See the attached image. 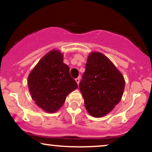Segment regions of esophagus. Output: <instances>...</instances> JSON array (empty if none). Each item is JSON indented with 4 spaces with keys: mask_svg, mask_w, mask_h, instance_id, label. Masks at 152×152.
<instances>
[{
    "mask_svg": "<svg viewBox=\"0 0 152 152\" xmlns=\"http://www.w3.org/2000/svg\"><path fill=\"white\" fill-rule=\"evenodd\" d=\"M75 80H76V82L77 83V84H78V85L79 84V83H80V78H79V77H78V78H76V79H75Z\"/></svg>",
    "mask_w": 152,
    "mask_h": 152,
    "instance_id": "obj_1",
    "label": "esophagus"
}]
</instances>
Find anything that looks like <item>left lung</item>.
Listing matches in <instances>:
<instances>
[{"label": "left lung", "mask_w": 152, "mask_h": 152, "mask_svg": "<svg viewBox=\"0 0 152 152\" xmlns=\"http://www.w3.org/2000/svg\"><path fill=\"white\" fill-rule=\"evenodd\" d=\"M125 82L122 74L106 56L94 52L88 56L79 83L88 112L94 117L104 116L120 102Z\"/></svg>", "instance_id": "left-lung-1"}]
</instances>
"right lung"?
I'll use <instances>...</instances> for the list:
<instances>
[{"label":"right lung","mask_w":152,"mask_h":152,"mask_svg":"<svg viewBox=\"0 0 152 152\" xmlns=\"http://www.w3.org/2000/svg\"><path fill=\"white\" fill-rule=\"evenodd\" d=\"M28 86L35 104L48 113L57 111L66 96L78 88L68 65L63 63V56L56 50L44 56L31 71Z\"/></svg>","instance_id":"obj_1"}]
</instances>
